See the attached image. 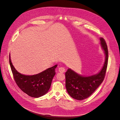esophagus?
<instances>
[{"label":"esophagus","mask_w":120,"mask_h":120,"mask_svg":"<svg viewBox=\"0 0 120 120\" xmlns=\"http://www.w3.org/2000/svg\"><path fill=\"white\" fill-rule=\"evenodd\" d=\"M58 71H59V72H60V73H64V72H65V71H66V69H65V68H64L61 67V68H59Z\"/></svg>","instance_id":"34e87169"}]
</instances>
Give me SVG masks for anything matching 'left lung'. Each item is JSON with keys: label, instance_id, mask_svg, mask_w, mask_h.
<instances>
[{"label": "left lung", "instance_id": "left-lung-1", "mask_svg": "<svg viewBox=\"0 0 120 120\" xmlns=\"http://www.w3.org/2000/svg\"><path fill=\"white\" fill-rule=\"evenodd\" d=\"M100 40L105 54V61L99 72L96 74L86 76L68 68L65 74L67 90L69 95L75 100L81 101L89 97L104 80L108 64V51L104 39L100 38Z\"/></svg>", "mask_w": 120, "mask_h": 120}]
</instances>
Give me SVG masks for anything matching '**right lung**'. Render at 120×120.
<instances>
[{
  "mask_svg": "<svg viewBox=\"0 0 120 120\" xmlns=\"http://www.w3.org/2000/svg\"><path fill=\"white\" fill-rule=\"evenodd\" d=\"M9 64L17 85L22 91L34 98H39L48 92L57 66L56 64L36 75H25L15 69L11 61L10 54Z\"/></svg>",
  "mask_w": 120,
  "mask_h": 120,
  "instance_id": "obj_1",
  "label": "right lung"
}]
</instances>
